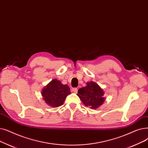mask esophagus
Listing matches in <instances>:
<instances>
[{
	"mask_svg": "<svg viewBox=\"0 0 148 148\" xmlns=\"http://www.w3.org/2000/svg\"><path fill=\"white\" fill-rule=\"evenodd\" d=\"M72 91H73V92H74L75 93H76L77 92H78V88H72Z\"/></svg>",
	"mask_w": 148,
	"mask_h": 148,
	"instance_id": "esophagus-1",
	"label": "esophagus"
}]
</instances>
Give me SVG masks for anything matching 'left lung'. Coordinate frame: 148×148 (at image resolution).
<instances>
[{
    "mask_svg": "<svg viewBox=\"0 0 148 148\" xmlns=\"http://www.w3.org/2000/svg\"><path fill=\"white\" fill-rule=\"evenodd\" d=\"M103 90L94 82L87 83V86L78 90V95L86 106L97 108L103 103L105 98Z\"/></svg>",
    "mask_w": 148,
    "mask_h": 148,
    "instance_id": "left-lung-1",
    "label": "left lung"
}]
</instances>
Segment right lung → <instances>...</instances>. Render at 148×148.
I'll list each match as a JSON object with an SVG mask.
<instances>
[{"instance_id":"add662e5","label":"right lung","mask_w":148,"mask_h":148,"mask_svg":"<svg viewBox=\"0 0 148 148\" xmlns=\"http://www.w3.org/2000/svg\"><path fill=\"white\" fill-rule=\"evenodd\" d=\"M71 93L67 85H63L61 82L53 79L42 90V96L49 106L58 107L61 106L68 95Z\"/></svg>"}]
</instances>
